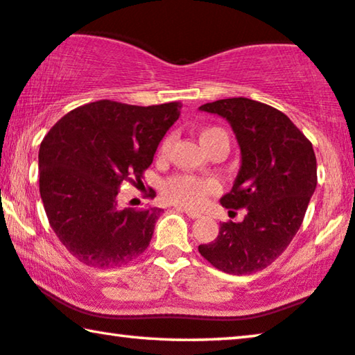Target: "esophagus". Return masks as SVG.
<instances>
[{"label":"esophagus","mask_w":355,"mask_h":355,"mask_svg":"<svg viewBox=\"0 0 355 355\" xmlns=\"http://www.w3.org/2000/svg\"><path fill=\"white\" fill-rule=\"evenodd\" d=\"M176 209L184 212V214H187L190 219H198V217H201V212L195 211V209H190V208H184V206H176Z\"/></svg>","instance_id":"esophagus-1"}]
</instances>
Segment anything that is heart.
<instances>
[{"label": "heart", "instance_id": "1", "mask_svg": "<svg viewBox=\"0 0 355 355\" xmlns=\"http://www.w3.org/2000/svg\"><path fill=\"white\" fill-rule=\"evenodd\" d=\"M220 141L228 143V136L219 127H206L200 132V143L206 150ZM170 146V139H165L160 146V154H165ZM220 190L219 182L209 178H196L192 174H176L168 178L162 185L163 198L171 203L187 206V208H198L206 201L209 195Z\"/></svg>", "mask_w": 355, "mask_h": 355}]
</instances>
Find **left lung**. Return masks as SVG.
I'll return each mask as SVG.
<instances>
[{"label":"left lung","mask_w":355,"mask_h":355,"mask_svg":"<svg viewBox=\"0 0 355 355\" xmlns=\"http://www.w3.org/2000/svg\"><path fill=\"white\" fill-rule=\"evenodd\" d=\"M200 111L227 119L236 135L241 168L220 203L248 214L223 222L214 241L198 250L217 270L252 275L279 257L302 227L318 185L313 144L284 112L249 98L206 103Z\"/></svg>","instance_id":"obj_1"}]
</instances>
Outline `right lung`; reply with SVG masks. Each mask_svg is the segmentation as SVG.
<instances>
[{"instance_id": "obj_1", "label": "right lung", "mask_w": 355, "mask_h": 355, "mask_svg": "<svg viewBox=\"0 0 355 355\" xmlns=\"http://www.w3.org/2000/svg\"><path fill=\"white\" fill-rule=\"evenodd\" d=\"M181 107L178 101L100 100L73 109L42 139V205L52 230L79 261L116 268L149 246L162 209H121L117 193L123 182L139 184Z\"/></svg>"}]
</instances>
